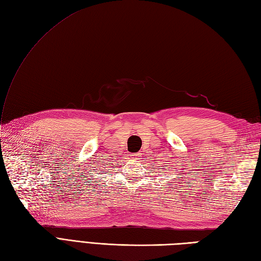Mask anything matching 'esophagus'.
Wrapping results in <instances>:
<instances>
[{"label": "esophagus", "mask_w": 261, "mask_h": 261, "mask_svg": "<svg viewBox=\"0 0 261 261\" xmlns=\"http://www.w3.org/2000/svg\"><path fill=\"white\" fill-rule=\"evenodd\" d=\"M134 156H135V157H136V158H138V157H141V156H142V155H141V154H139V152H138V154H135V155H134Z\"/></svg>", "instance_id": "1"}]
</instances>
